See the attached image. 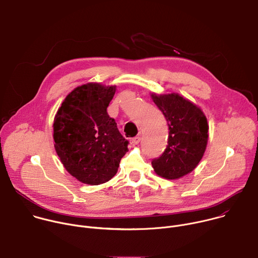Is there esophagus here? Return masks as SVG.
I'll return each mask as SVG.
<instances>
[{"label":"esophagus","instance_id":"1","mask_svg":"<svg viewBox=\"0 0 258 258\" xmlns=\"http://www.w3.org/2000/svg\"><path fill=\"white\" fill-rule=\"evenodd\" d=\"M140 141H141V137H140V136H137V137H135V138L132 139V144H133L134 146H135V145H138Z\"/></svg>","mask_w":258,"mask_h":258}]
</instances>
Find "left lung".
Here are the masks:
<instances>
[{
  "label": "left lung",
  "mask_w": 258,
  "mask_h": 258,
  "mask_svg": "<svg viewBox=\"0 0 258 258\" xmlns=\"http://www.w3.org/2000/svg\"><path fill=\"white\" fill-rule=\"evenodd\" d=\"M168 123V141L162 155L152 160L154 171L166 179H177L193 171L208 142L207 118L200 107L176 93L151 94Z\"/></svg>",
  "instance_id": "left-lung-1"
}]
</instances>
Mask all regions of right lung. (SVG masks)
Instances as JSON below:
<instances>
[{
    "instance_id": "add662e5",
    "label": "right lung",
    "mask_w": 258,
    "mask_h": 258,
    "mask_svg": "<svg viewBox=\"0 0 258 258\" xmlns=\"http://www.w3.org/2000/svg\"><path fill=\"white\" fill-rule=\"evenodd\" d=\"M115 86L88 83L71 91L54 118L55 150L65 169L87 185H100L117 172L128 142L107 107Z\"/></svg>"
}]
</instances>
